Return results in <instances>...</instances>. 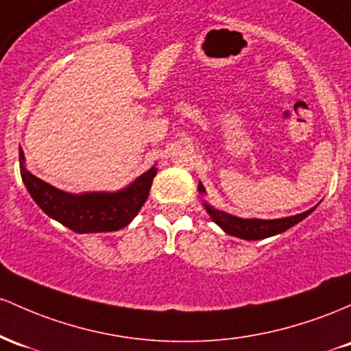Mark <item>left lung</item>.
Segmentation results:
<instances>
[{"label": "left lung", "mask_w": 351, "mask_h": 351, "mask_svg": "<svg viewBox=\"0 0 351 351\" xmlns=\"http://www.w3.org/2000/svg\"><path fill=\"white\" fill-rule=\"evenodd\" d=\"M197 189H199L200 195L206 194V189H204L202 182H199ZM202 206L207 210V214L210 215V219L214 220V222L217 223L226 234L232 235V237L243 239V240H262V239L271 237V235L282 234V232L289 230L290 227L297 226V223L302 222L305 217H308L315 208H317V206H315L312 208H308L306 212H302V214L292 215V217L265 220V219L237 217V215H232L223 210H219V208H215L214 206H210V204H207L206 200H204Z\"/></svg>", "instance_id": "obj_1"}]
</instances>
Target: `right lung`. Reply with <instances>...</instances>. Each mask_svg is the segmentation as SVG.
I'll use <instances>...</instances> for the list:
<instances>
[{
  "instance_id": "1",
  "label": "right lung",
  "mask_w": 351,
  "mask_h": 351,
  "mask_svg": "<svg viewBox=\"0 0 351 351\" xmlns=\"http://www.w3.org/2000/svg\"><path fill=\"white\" fill-rule=\"evenodd\" d=\"M25 162V152L19 147V171L29 195L48 217L76 234L112 232L129 226L147 200L157 174V167L152 165L121 191L69 194L31 174Z\"/></svg>"
}]
</instances>
